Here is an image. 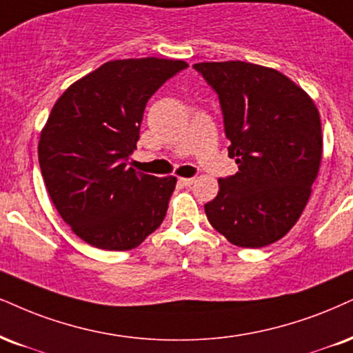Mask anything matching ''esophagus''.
Wrapping results in <instances>:
<instances>
[{"mask_svg": "<svg viewBox=\"0 0 353 353\" xmlns=\"http://www.w3.org/2000/svg\"><path fill=\"white\" fill-rule=\"evenodd\" d=\"M193 181H194V178H180V183L183 186H191L193 185Z\"/></svg>", "mask_w": 353, "mask_h": 353, "instance_id": "obj_1", "label": "esophagus"}]
</instances>
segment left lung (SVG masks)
<instances>
[{
  "label": "left lung",
  "mask_w": 353,
  "mask_h": 353,
  "mask_svg": "<svg viewBox=\"0 0 353 353\" xmlns=\"http://www.w3.org/2000/svg\"><path fill=\"white\" fill-rule=\"evenodd\" d=\"M193 68L217 94L236 175L219 178L204 204L208 221L230 243L260 249L296 224L319 172L323 136L317 108L273 68L204 62Z\"/></svg>",
  "instance_id": "obj_1"
}]
</instances>
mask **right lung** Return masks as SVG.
<instances>
[{
	"label": "right lung",
	"instance_id": "add662e5",
	"mask_svg": "<svg viewBox=\"0 0 353 353\" xmlns=\"http://www.w3.org/2000/svg\"><path fill=\"white\" fill-rule=\"evenodd\" d=\"M188 68L181 60L129 59L73 83L47 119L39 165L52 203L78 237L103 250H130L167 214L176 178L129 168L145 104Z\"/></svg>",
	"mask_w": 353,
	"mask_h": 353
}]
</instances>
